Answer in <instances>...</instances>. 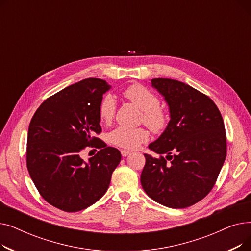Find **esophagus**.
I'll return each instance as SVG.
<instances>
[{
	"mask_svg": "<svg viewBox=\"0 0 251 251\" xmlns=\"http://www.w3.org/2000/svg\"><path fill=\"white\" fill-rule=\"evenodd\" d=\"M130 153H131V151H126V150H122V151H121L122 156H127V155H129Z\"/></svg>",
	"mask_w": 251,
	"mask_h": 251,
	"instance_id": "34e87169",
	"label": "esophagus"
}]
</instances>
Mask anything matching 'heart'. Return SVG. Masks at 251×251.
<instances>
[{
    "label": "heart",
    "mask_w": 251,
    "mask_h": 251,
    "mask_svg": "<svg viewBox=\"0 0 251 251\" xmlns=\"http://www.w3.org/2000/svg\"><path fill=\"white\" fill-rule=\"evenodd\" d=\"M124 96L131 102L135 103L143 112L142 121L154 132H162L168 125V117L160 105V100L151 90L141 84H133L127 87ZM117 102L111 94L102 97L99 105V116L103 123H110L116 113ZM149 133L143 128L118 127L109 134V141L116 147L135 150L140 144L147 142Z\"/></svg>",
    "instance_id": "obj_1"
}]
</instances>
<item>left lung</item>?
Listing matches in <instances>:
<instances>
[{"label":"left lung","mask_w":251,"mask_h":251,"mask_svg":"<svg viewBox=\"0 0 251 251\" xmlns=\"http://www.w3.org/2000/svg\"><path fill=\"white\" fill-rule=\"evenodd\" d=\"M151 86L164 97L170 121L161 136L149 146L161 156L144 153L140 182L154 201L171 208H185L201 201L215 185L226 159L225 126L216 103L190 85L154 78Z\"/></svg>","instance_id":"8db88e82"}]
</instances>
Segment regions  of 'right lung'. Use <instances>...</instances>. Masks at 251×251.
Listing matches in <instances>:
<instances>
[{
    "mask_svg": "<svg viewBox=\"0 0 251 251\" xmlns=\"http://www.w3.org/2000/svg\"><path fill=\"white\" fill-rule=\"evenodd\" d=\"M111 88L105 80L87 78L47 99L28 128L26 163L43 199L73 213L97 202L107 192L121 152L96 137L101 132L99 105ZM100 149L87 162L86 147Z\"/></svg>",
    "mask_w": 251,
    "mask_h": 251,
    "instance_id": "1",
    "label": "right lung"
}]
</instances>
